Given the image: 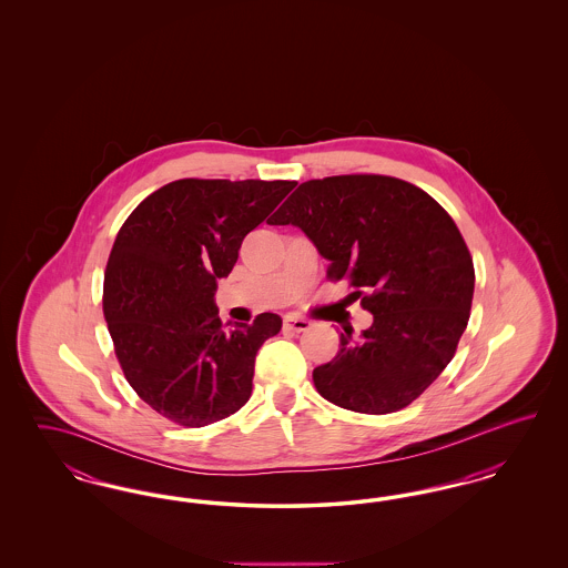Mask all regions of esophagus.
Returning <instances> with one entry per match:
<instances>
[{
	"label": "esophagus",
	"instance_id": "obj_1",
	"mask_svg": "<svg viewBox=\"0 0 568 568\" xmlns=\"http://www.w3.org/2000/svg\"><path fill=\"white\" fill-rule=\"evenodd\" d=\"M283 325H285V329H292V332L300 334V332H306L311 327V322L304 320V317H297V315H285Z\"/></svg>",
	"mask_w": 568,
	"mask_h": 568
}]
</instances>
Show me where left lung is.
<instances>
[{"label":"left lung","mask_w":568,"mask_h":568,"mask_svg":"<svg viewBox=\"0 0 568 568\" xmlns=\"http://www.w3.org/2000/svg\"><path fill=\"white\" fill-rule=\"evenodd\" d=\"M296 225L349 278L373 325L313 371L325 400L385 415L410 405L452 362L475 292L458 225L426 191L381 174L306 181L268 221Z\"/></svg>","instance_id":"left-lung-1"}]
</instances>
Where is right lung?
<instances>
[{
	"instance_id": "add662e5",
	"label": "right lung",
	"mask_w": 568,
	"mask_h": 568,
	"mask_svg": "<svg viewBox=\"0 0 568 568\" xmlns=\"http://www.w3.org/2000/svg\"><path fill=\"white\" fill-rule=\"evenodd\" d=\"M294 187L181 179L144 197L121 225L104 274V317L125 378L170 422L202 428L251 398L255 355L283 322L262 313L225 328L216 281Z\"/></svg>"
}]
</instances>
